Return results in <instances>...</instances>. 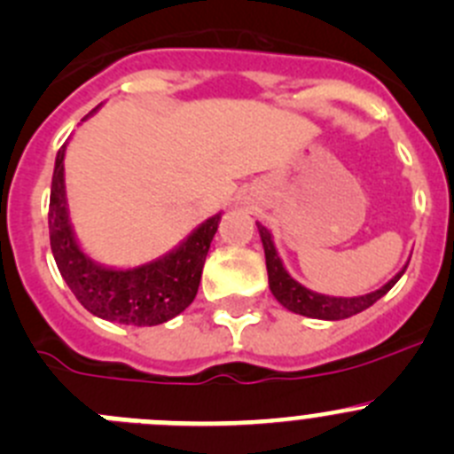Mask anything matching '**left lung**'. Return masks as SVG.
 Masks as SVG:
<instances>
[{"instance_id":"1","label":"left lung","mask_w":454,"mask_h":454,"mask_svg":"<svg viewBox=\"0 0 454 454\" xmlns=\"http://www.w3.org/2000/svg\"><path fill=\"white\" fill-rule=\"evenodd\" d=\"M257 231H260L262 244H264L270 294L275 295V300H278L282 307H286L294 313H300V316L320 317V320H342V317L356 316V313H361L365 311L367 307H372L376 300L383 298V295L399 282V278L405 273V269H408V266H405L399 275H394L387 285L380 286L374 294L361 295V298H329V295L313 294V291L298 285V282L286 273L282 262H279L278 251H275L273 247V239H270V232L266 231L262 223H257Z\"/></svg>"}]
</instances>
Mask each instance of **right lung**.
Masks as SVG:
<instances>
[{
  "label": "right lung",
  "instance_id": "1",
  "mask_svg": "<svg viewBox=\"0 0 454 454\" xmlns=\"http://www.w3.org/2000/svg\"><path fill=\"white\" fill-rule=\"evenodd\" d=\"M65 145L58 152L51 181L49 237L51 251L71 294L93 316L109 323L152 327L190 307L201 282L203 262L219 226V215L197 228L176 251L152 264L112 270L93 264L78 248L67 217Z\"/></svg>",
  "mask_w": 454,
  "mask_h": 454
}]
</instances>
